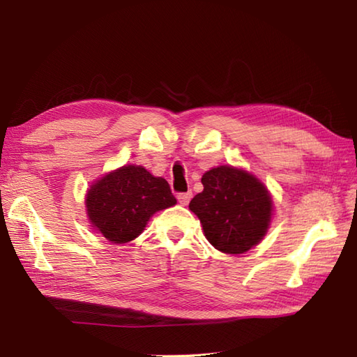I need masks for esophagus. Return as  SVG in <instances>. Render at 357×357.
Returning a JSON list of instances; mask_svg holds the SVG:
<instances>
[{
	"instance_id": "34e87169",
	"label": "esophagus",
	"mask_w": 357,
	"mask_h": 357,
	"mask_svg": "<svg viewBox=\"0 0 357 357\" xmlns=\"http://www.w3.org/2000/svg\"><path fill=\"white\" fill-rule=\"evenodd\" d=\"M190 198H192V192H185V193L178 195V201H179L181 206H187V204L190 202Z\"/></svg>"
}]
</instances>
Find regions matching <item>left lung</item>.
<instances>
[{
  "instance_id": "8db88e82",
  "label": "left lung",
  "mask_w": 357,
  "mask_h": 357,
  "mask_svg": "<svg viewBox=\"0 0 357 357\" xmlns=\"http://www.w3.org/2000/svg\"><path fill=\"white\" fill-rule=\"evenodd\" d=\"M204 190L190 201L204 234L216 250L241 255L259 244L273 218V199L255 174L233 165L213 167L202 174Z\"/></svg>"
}]
</instances>
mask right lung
<instances>
[{
	"mask_svg": "<svg viewBox=\"0 0 357 357\" xmlns=\"http://www.w3.org/2000/svg\"><path fill=\"white\" fill-rule=\"evenodd\" d=\"M174 204L176 199L164 178L133 164L105 173L86 193L89 222L112 244L138 238L156 211Z\"/></svg>",
	"mask_w": 357,
	"mask_h": 357,
	"instance_id": "add662e5",
	"label": "right lung"
}]
</instances>
